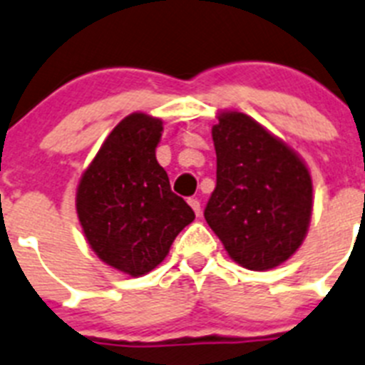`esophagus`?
<instances>
[{"instance_id":"esophagus-1","label":"esophagus","mask_w":365,"mask_h":365,"mask_svg":"<svg viewBox=\"0 0 365 365\" xmlns=\"http://www.w3.org/2000/svg\"><path fill=\"white\" fill-rule=\"evenodd\" d=\"M189 205H191V207H192V211H195L196 217H200V215H202L200 200H196V198H189Z\"/></svg>"}]
</instances>
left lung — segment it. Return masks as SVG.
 <instances>
[{
	"label": "left lung",
	"instance_id": "left-lung-1",
	"mask_svg": "<svg viewBox=\"0 0 365 365\" xmlns=\"http://www.w3.org/2000/svg\"><path fill=\"white\" fill-rule=\"evenodd\" d=\"M211 130L217 187L204 217L227 255L248 270L283 264L307 237L312 178L303 158L253 117L222 110Z\"/></svg>",
	"mask_w": 365,
	"mask_h": 365
}]
</instances>
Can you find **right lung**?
Wrapping results in <instances>:
<instances>
[{"instance_id":"right-lung-1","label":"right lung","mask_w":365,"mask_h":365,"mask_svg":"<svg viewBox=\"0 0 365 365\" xmlns=\"http://www.w3.org/2000/svg\"><path fill=\"white\" fill-rule=\"evenodd\" d=\"M161 132L160 117L126 115L104 139L77 187L75 207L90 248L130 277L161 264L180 231L195 220L156 160Z\"/></svg>"}]
</instances>
